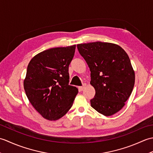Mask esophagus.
Here are the masks:
<instances>
[{
	"instance_id": "34e87169",
	"label": "esophagus",
	"mask_w": 153,
	"mask_h": 153,
	"mask_svg": "<svg viewBox=\"0 0 153 153\" xmlns=\"http://www.w3.org/2000/svg\"><path fill=\"white\" fill-rule=\"evenodd\" d=\"M85 86H86L85 84H84V85H83V86L79 87V91H83L84 89L85 88Z\"/></svg>"
}]
</instances>
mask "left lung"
<instances>
[{
    "label": "left lung",
    "mask_w": 153,
    "mask_h": 153,
    "mask_svg": "<svg viewBox=\"0 0 153 153\" xmlns=\"http://www.w3.org/2000/svg\"><path fill=\"white\" fill-rule=\"evenodd\" d=\"M91 71L90 83L95 89L91 105L110 116L120 111L131 95L135 71L126 52L111 43L93 42L77 45Z\"/></svg>",
    "instance_id": "left-lung-1"
}]
</instances>
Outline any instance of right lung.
Listing matches in <instances>:
<instances>
[{"label": "right lung", "instance_id": "add662e5", "mask_svg": "<svg viewBox=\"0 0 153 153\" xmlns=\"http://www.w3.org/2000/svg\"><path fill=\"white\" fill-rule=\"evenodd\" d=\"M76 45L52 48L35 55L28 64L24 87L28 100L45 119L55 121L68 112L78 89L69 85L68 67Z\"/></svg>", "mask_w": 153, "mask_h": 153}]
</instances>
